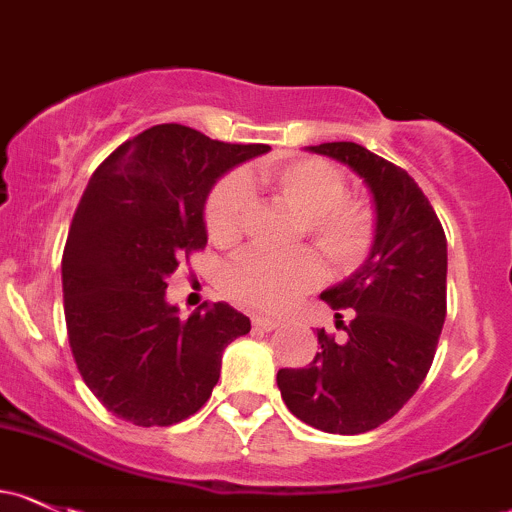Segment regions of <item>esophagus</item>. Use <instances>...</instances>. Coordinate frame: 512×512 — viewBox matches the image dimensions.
<instances>
[{
	"label": "esophagus",
	"mask_w": 512,
	"mask_h": 512,
	"mask_svg": "<svg viewBox=\"0 0 512 512\" xmlns=\"http://www.w3.org/2000/svg\"><path fill=\"white\" fill-rule=\"evenodd\" d=\"M252 326L260 328V331H272V328L279 326V319H272V316L252 314Z\"/></svg>",
	"instance_id": "34e87169"
}]
</instances>
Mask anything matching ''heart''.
<instances>
[{
  "label": "heart",
  "instance_id": "1",
  "mask_svg": "<svg viewBox=\"0 0 512 512\" xmlns=\"http://www.w3.org/2000/svg\"><path fill=\"white\" fill-rule=\"evenodd\" d=\"M252 186H267L289 208L304 215V230L333 270H355L368 257L375 238L370 206L348 193L346 176L331 161L299 157L225 176L206 201V230L218 245L240 240L252 213ZM321 262L314 252L272 255L247 250L225 270V294L250 309L279 311L319 284Z\"/></svg>",
  "mask_w": 512,
  "mask_h": 512
}]
</instances>
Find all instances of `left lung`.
Masks as SVG:
<instances>
[{"label": "left lung", "instance_id": "left-lung-1", "mask_svg": "<svg viewBox=\"0 0 512 512\" xmlns=\"http://www.w3.org/2000/svg\"><path fill=\"white\" fill-rule=\"evenodd\" d=\"M348 164L373 191L375 242L365 265L321 299L353 309L348 341L321 328L306 368H282L277 385L294 417L328 434H363L395 417L432 368L446 319V235L405 169L355 142L309 147Z\"/></svg>", "mask_w": 512, "mask_h": 512}]
</instances>
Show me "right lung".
<instances>
[{
	"mask_svg": "<svg viewBox=\"0 0 512 512\" xmlns=\"http://www.w3.org/2000/svg\"><path fill=\"white\" fill-rule=\"evenodd\" d=\"M265 152L157 125L90 176L63 250V309L75 365L115 417L137 427L184 422L211 397L225 346L250 331L225 301L179 319L166 277L206 247L203 206L215 181Z\"/></svg>",
	"mask_w": 512,
	"mask_h": 512,
	"instance_id": "obj_1",
	"label": "right lung"
}]
</instances>
